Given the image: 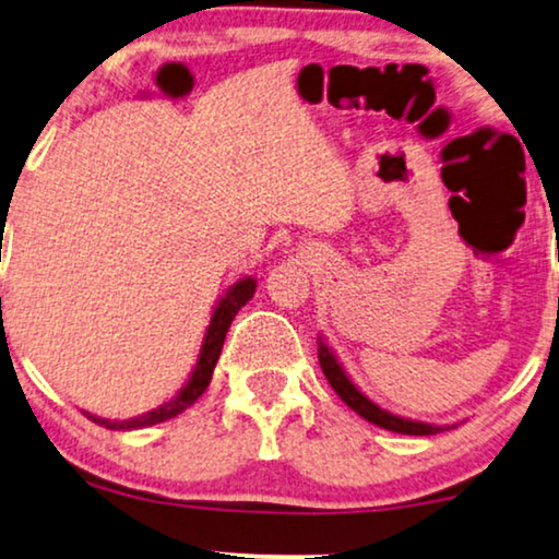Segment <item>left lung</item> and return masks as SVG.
Instances as JSON below:
<instances>
[{"label": "left lung", "instance_id": "obj_1", "mask_svg": "<svg viewBox=\"0 0 559 559\" xmlns=\"http://www.w3.org/2000/svg\"><path fill=\"white\" fill-rule=\"evenodd\" d=\"M318 361H320V369H323V373H325L328 384L335 389V394H338L341 400L356 412V415L369 419L371 425H379V427H384V430H392L400 435H438L442 430H453L455 427V425L419 423V419H407V417L392 415V412L381 409L379 404H373L369 396H366L361 389L350 381L346 369H343L338 361V356L333 354V348L328 346L323 335H318Z\"/></svg>", "mask_w": 559, "mask_h": 559}]
</instances>
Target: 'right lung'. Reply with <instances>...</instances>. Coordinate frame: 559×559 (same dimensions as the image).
Instances as JSON below:
<instances>
[{
  "mask_svg": "<svg viewBox=\"0 0 559 559\" xmlns=\"http://www.w3.org/2000/svg\"><path fill=\"white\" fill-rule=\"evenodd\" d=\"M254 293H257L254 277H241L239 282H234V285L226 289V295L221 297V300L216 302V308H213L209 328H205L195 369L188 377L186 386H182L180 392L173 396V400L163 402L157 409L144 412V415H140V417H129V419H104V417L88 415V412H83V415H86L88 419H94L96 425L106 427V430H142V427H150V425L165 423V419L178 417L180 412H186L190 407V404H195L198 396H201L205 392V386L211 384L213 369H216V364H218L221 348H224V341H226L228 328H231V320L236 318V312H239L243 305L254 297Z\"/></svg>",
  "mask_w": 559,
  "mask_h": 559,
  "instance_id": "add662e5",
  "label": "right lung"
}]
</instances>
